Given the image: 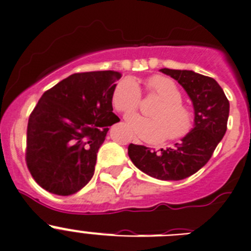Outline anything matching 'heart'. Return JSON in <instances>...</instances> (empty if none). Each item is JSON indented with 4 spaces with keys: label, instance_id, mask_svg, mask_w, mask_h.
Instances as JSON below:
<instances>
[{
    "label": "heart",
    "instance_id": "heart-1",
    "mask_svg": "<svg viewBox=\"0 0 251 251\" xmlns=\"http://www.w3.org/2000/svg\"><path fill=\"white\" fill-rule=\"evenodd\" d=\"M147 89L162 100L150 115H130L126 118L128 128L137 137L147 142H160L165 137L177 140L190 132L193 127L191 111L181 104V93L170 78L153 76L148 79ZM141 89L137 81L126 77L116 84L113 93V103L116 110L130 114L138 108Z\"/></svg>",
    "mask_w": 251,
    "mask_h": 251
}]
</instances>
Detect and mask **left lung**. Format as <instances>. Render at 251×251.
<instances>
[{
  "instance_id": "1",
  "label": "left lung",
  "mask_w": 251,
  "mask_h": 251,
  "mask_svg": "<svg viewBox=\"0 0 251 251\" xmlns=\"http://www.w3.org/2000/svg\"><path fill=\"white\" fill-rule=\"evenodd\" d=\"M177 81L194 106V127L174 147L150 150L131 143L128 157L150 176L159 180H182L195 174L210 160L227 131L229 101L216 79L189 70L162 69Z\"/></svg>"
}]
</instances>
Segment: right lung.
Instances as JSON below:
<instances>
[{
	"label": "right lung",
	"mask_w": 251,
	"mask_h": 251,
	"mask_svg": "<svg viewBox=\"0 0 251 251\" xmlns=\"http://www.w3.org/2000/svg\"><path fill=\"white\" fill-rule=\"evenodd\" d=\"M120 72L74 74L46 91L29 116L25 160L31 176L46 191L69 196L94 174L97 153L113 113Z\"/></svg>",
	"instance_id": "add662e5"
}]
</instances>
